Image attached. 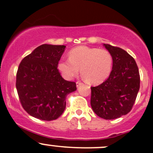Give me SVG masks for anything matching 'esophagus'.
<instances>
[{
    "label": "esophagus",
    "mask_w": 153,
    "mask_h": 153,
    "mask_svg": "<svg viewBox=\"0 0 153 153\" xmlns=\"http://www.w3.org/2000/svg\"><path fill=\"white\" fill-rule=\"evenodd\" d=\"M83 84V83L82 82H81V81H77L76 82V85H77V86H81V85H82Z\"/></svg>",
    "instance_id": "34e87169"
}]
</instances>
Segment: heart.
<instances>
[{
	"instance_id": "heart-1",
	"label": "heart",
	"mask_w": 153,
	"mask_h": 153,
	"mask_svg": "<svg viewBox=\"0 0 153 153\" xmlns=\"http://www.w3.org/2000/svg\"><path fill=\"white\" fill-rule=\"evenodd\" d=\"M113 57L105 49L86 46L73 48L69 52V59H61L58 69L66 79L71 80L81 72V76L89 84H98L110 75Z\"/></svg>"
}]
</instances>
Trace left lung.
Segmentation results:
<instances>
[{
    "label": "left lung",
    "mask_w": 153,
    "mask_h": 153,
    "mask_svg": "<svg viewBox=\"0 0 153 153\" xmlns=\"http://www.w3.org/2000/svg\"><path fill=\"white\" fill-rule=\"evenodd\" d=\"M113 57L109 78L91 87L90 104L94 112L106 120L115 119L129 112L140 88V75L135 59L121 48L104 44Z\"/></svg>",
    "instance_id": "obj_1"
}]
</instances>
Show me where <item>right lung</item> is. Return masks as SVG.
I'll return each instance as SVG.
<instances>
[{"label":"right lung","instance_id":"obj_1","mask_svg":"<svg viewBox=\"0 0 153 153\" xmlns=\"http://www.w3.org/2000/svg\"><path fill=\"white\" fill-rule=\"evenodd\" d=\"M65 48L43 44L19 64L16 75L19 100L24 110L38 119L59 118L66 108L67 95L77 89L75 82L64 80L58 69Z\"/></svg>","mask_w":153,"mask_h":153}]
</instances>
